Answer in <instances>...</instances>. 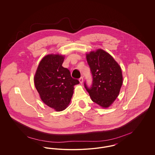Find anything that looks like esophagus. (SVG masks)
<instances>
[{
    "label": "esophagus",
    "mask_w": 155,
    "mask_h": 155,
    "mask_svg": "<svg viewBox=\"0 0 155 155\" xmlns=\"http://www.w3.org/2000/svg\"><path fill=\"white\" fill-rule=\"evenodd\" d=\"M83 81H84V80H83V77H81V78L79 79V81H80V82L81 84H82V83H83Z\"/></svg>",
    "instance_id": "obj_1"
}]
</instances>
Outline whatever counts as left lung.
Here are the masks:
<instances>
[{"label": "left lung", "instance_id": "left-lung-1", "mask_svg": "<svg viewBox=\"0 0 155 155\" xmlns=\"http://www.w3.org/2000/svg\"><path fill=\"white\" fill-rule=\"evenodd\" d=\"M87 60L92 84L89 88L85 82L84 87L94 102L107 108L117 97L123 84L121 67L110 54L102 49L87 54Z\"/></svg>", "mask_w": 155, "mask_h": 155}]
</instances>
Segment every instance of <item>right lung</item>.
Segmentation results:
<instances>
[{
  "label": "right lung",
  "mask_w": 155,
  "mask_h": 155,
  "mask_svg": "<svg viewBox=\"0 0 155 155\" xmlns=\"http://www.w3.org/2000/svg\"><path fill=\"white\" fill-rule=\"evenodd\" d=\"M64 58L48 54L40 61L34 76V84L41 99L57 111L64 110L70 102L74 86L80 83L71 77L69 70L62 66Z\"/></svg>",
  "instance_id": "right-lung-1"
}]
</instances>
